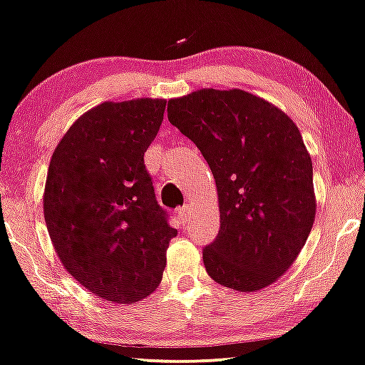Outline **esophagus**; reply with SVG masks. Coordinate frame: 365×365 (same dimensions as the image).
I'll list each match as a JSON object with an SVG mask.
<instances>
[{
	"label": "esophagus",
	"instance_id": "1",
	"mask_svg": "<svg viewBox=\"0 0 365 365\" xmlns=\"http://www.w3.org/2000/svg\"><path fill=\"white\" fill-rule=\"evenodd\" d=\"M191 215H192V206L191 205H184L182 208L178 210V218L181 220L182 223H187L191 220Z\"/></svg>",
	"mask_w": 365,
	"mask_h": 365
}]
</instances>
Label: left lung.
<instances>
[{
  "instance_id": "obj_1",
  "label": "left lung",
  "mask_w": 365,
  "mask_h": 365,
  "mask_svg": "<svg viewBox=\"0 0 365 365\" xmlns=\"http://www.w3.org/2000/svg\"><path fill=\"white\" fill-rule=\"evenodd\" d=\"M169 121L196 143L218 191L220 232L205 247L218 284L255 292L291 267L312 232L313 165L284 111L244 89H197L168 103Z\"/></svg>"
}]
</instances>
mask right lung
Segmentation results:
<instances>
[{"instance_id": "right-lung-1", "label": "right lung", "mask_w": 365, "mask_h": 365, "mask_svg": "<svg viewBox=\"0 0 365 365\" xmlns=\"http://www.w3.org/2000/svg\"><path fill=\"white\" fill-rule=\"evenodd\" d=\"M165 103L138 98L91 108L48 164L43 217L53 249L81 286L111 303L130 304L155 291L178 235L143 164Z\"/></svg>"}]
</instances>
